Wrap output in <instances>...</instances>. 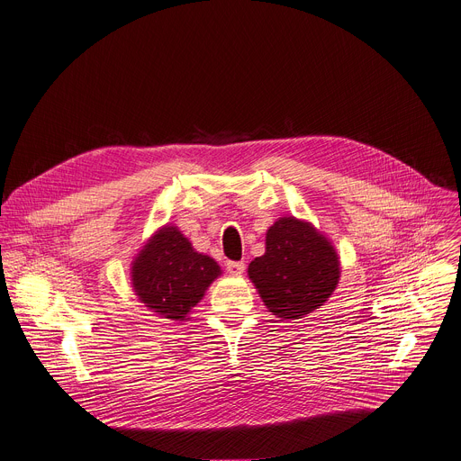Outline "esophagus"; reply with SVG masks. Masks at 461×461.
<instances>
[{"label": "esophagus", "instance_id": "1", "mask_svg": "<svg viewBox=\"0 0 461 461\" xmlns=\"http://www.w3.org/2000/svg\"><path fill=\"white\" fill-rule=\"evenodd\" d=\"M244 268H246V265L242 260H228L226 262V270L231 276H240L244 272Z\"/></svg>", "mask_w": 461, "mask_h": 461}]
</instances>
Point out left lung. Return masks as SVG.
I'll list each match as a JSON object with an SVG mask.
<instances>
[{"label":"left lung","instance_id":"obj_1","mask_svg":"<svg viewBox=\"0 0 461 461\" xmlns=\"http://www.w3.org/2000/svg\"><path fill=\"white\" fill-rule=\"evenodd\" d=\"M248 276L262 303L279 319H301L322 306L339 283L341 267L332 242L310 222L281 217L267 231V251Z\"/></svg>","mask_w":461,"mask_h":461}]
</instances>
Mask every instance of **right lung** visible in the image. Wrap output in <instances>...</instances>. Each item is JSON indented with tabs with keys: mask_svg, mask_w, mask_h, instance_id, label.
Masks as SVG:
<instances>
[{
	"mask_svg": "<svg viewBox=\"0 0 461 461\" xmlns=\"http://www.w3.org/2000/svg\"><path fill=\"white\" fill-rule=\"evenodd\" d=\"M221 274L217 262L194 251L176 226H164L135 257L131 281L144 306L164 319L184 321Z\"/></svg>",
	"mask_w": 461,
	"mask_h": 461,
	"instance_id": "add662e5",
	"label": "right lung"
}]
</instances>
